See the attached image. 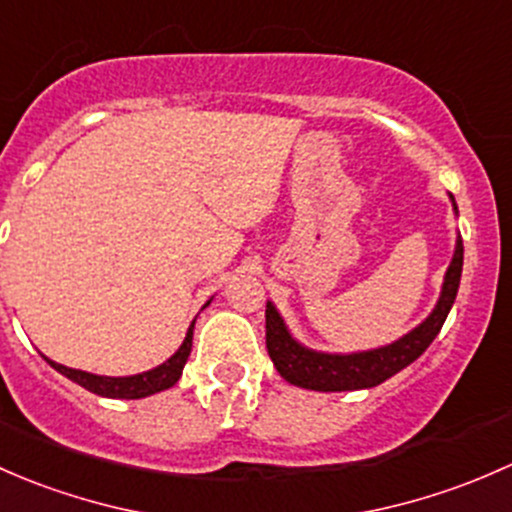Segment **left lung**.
Instances as JSON below:
<instances>
[{"instance_id": "1", "label": "left lung", "mask_w": 512, "mask_h": 512, "mask_svg": "<svg viewBox=\"0 0 512 512\" xmlns=\"http://www.w3.org/2000/svg\"><path fill=\"white\" fill-rule=\"evenodd\" d=\"M453 204V214L458 217V207L453 194H449ZM463 271V241L461 234L456 236V249L453 258L444 273V283H441L439 300H436L434 310L402 335L399 340L389 342V345L374 347V350L360 352H323L305 347L298 342L288 330L286 320L278 313L276 305L268 300L266 303V347L271 355L273 365L278 374L286 382L295 387L313 389V392H352V389H370L382 384L384 379L394 377L409 367L419 355H424L426 347L434 342L439 335L441 325L446 323L453 300H456L458 283H461Z\"/></svg>"}]
</instances>
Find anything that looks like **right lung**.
Returning a JSON list of instances; mask_svg holds the SVG:
<instances>
[{
  "mask_svg": "<svg viewBox=\"0 0 512 512\" xmlns=\"http://www.w3.org/2000/svg\"><path fill=\"white\" fill-rule=\"evenodd\" d=\"M212 303V298L207 300V305ZM204 305V308H207ZM192 335H194V320L189 325L187 335H184L182 345L170 360H165L162 365L152 367V370L140 372V374H128V377H105V374H93V372H83V370H73V367L59 365V362L49 360L44 355V360L54 367L56 372H61L63 377H68L71 382L81 384L83 389L88 392L98 394V397H108V399H142L150 397V394L165 392V389L175 387L177 379L182 377L184 365H187V357L192 352Z\"/></svg>",
  "mask_w": 512,
  "mask_h": 512,
  "instance_id": "obj_1",
  "label": "right lung"
}]
</instances>
